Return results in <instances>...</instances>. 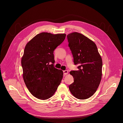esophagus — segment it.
<instances>
[{
	"mask_svg": "<svg viewBox=\"0 0 123 123\" xmlns=\"http://www.w3.org/2000/svg\"><path fill=\"white\" fill-rule=\"evenodd\" d=\"M63 74H64V75H67V74L68 73V71L65 70V71H63Z\"/></svg>",
	"mask_w": 123,
	"mask_h": 123,
	"instance_id": "esophagus-1",
	"label": "esophagus"
}]
</instances>
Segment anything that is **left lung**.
<instances>
[{"label":"left lung","instance_id":"8db88e82","mask_svg":"<svg viewBox=\"0 0 123 123\" xmlns=\"http://www.w3.org/2000/svg\"><path fill=\"white\" fill-rule=\"evenodd\" d=\"M68 46L72 53L77 71L70 74L74 82L69 86L70 92L75 98L88 99L96 92L102 77V60L95 43L78 32L67 36Z\"/></svg>","mask_w":123,"mask_h":123}]
</instances>
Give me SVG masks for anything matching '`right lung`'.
Listing matches in <instances>:
<instances>
[{
  "mask_svg": "<svg viewBox=\"0 0 123 123\" xmlns=\"http://www.w3.org/2000/svg\"><path fill=\"white\" fill-rule=\"evenodd\" d=\"M66 36L65 34L42 32L25 46L21 60L23 79L31 93L38 99L50 98L61 82L63 72L55 68L53 52Z\"/></svg>",
  "mask_w": 123,
  "mask_h": 123,
  "instance_id": "obj_1",
  "label": "right lung"
}]
</instances>
